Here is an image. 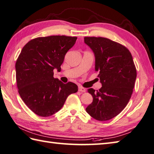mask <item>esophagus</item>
Returning a JSON list of instances; mask_svg holds the SVG:
<instances>
[{
	"instance_id": "esophagus-1",
	"label": "esophagus",
	"mask_w": 154,
	"mask_h": 154,
	"mask_svg": "<svg viewBox=\"0 0 154 154\" xmlns=\"http://www.w3.org/2000/svg\"><path fill=\"white\" fill-rule=\"evenodd\" d=\"M79 91H80V92H82V93H85V92H86V89L85 88H83L82 87H79Z\"/></svg>"
}]
</instances>
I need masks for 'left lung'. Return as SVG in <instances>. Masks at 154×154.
I'll return each mask as SVG.
<instances>
[{
    "label": "left lung",
    "instance_id": "1",
    "mask_svg": "<svg viewBox=\"0 0 154 154\" xmlns=\"http://www.w3.org/2000/svg\"><path fill=\"white\" fill-rule=\"evenodd\" d=\"M85 42L95 53V71L102 87L88 88L93 102L86 111L99 121L114 118L125 108L131 97L137 69L130 51L120 43L103 37H85Z\"/></svg>",
    "mask_w": 154,
    "mask_h": 154
}]
</instances>
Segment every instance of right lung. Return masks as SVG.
<instances>
[{
    "label": "right lung",
    "mask_w": 154,
    "mask_h": 154,
    "mask_svg": "<svg viewBox=\"0 0 154 154\" xmlns=\"http://www.w3.org/2000/svg\"><path fill=\"white\" fill-rule=\"evenodd\" d=\"M77 37L50 36L38 37L23 47L15 63L16 82L24 103L38 116L47 117L61 109L78 86L63 84L53 77V69L61 71L66 53Z\"/></svg>",
    "instance_id": "add662e5"
}]
</instances>
